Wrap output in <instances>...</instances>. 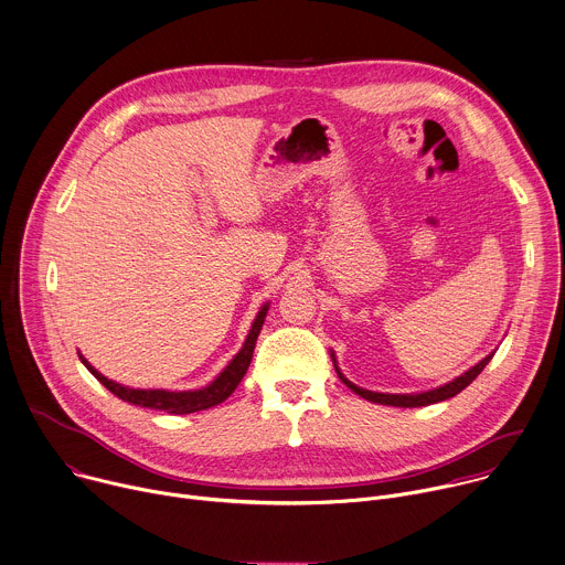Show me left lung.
I'll return each instance as SVG.
<instances>
[{
	"instance_id": "left-lung-1",
	"label": "left lung",
	"mask_w": 565,
	"mask_h": 565,
	"mask_svg": "<svg viewBox=\"0 0 565 565\" xmlns=\"http://www.w3.org/2000/svg\"><path fill=\"white\" fill-rule=\"evenodd\" d=\"M492 356H494V352H490L483 361H479L475 367H470L468 372H463L461 376H457V379H452L449 383H445V385H438V387H434V390H427V392H414V394H383V392H372V390H365V387H359V385H354L343 372H341V367H338V361H335V354L331 352V361H333V367H335V374H338V379H341L354 394H359V396H363L365 401H370V403H379V405H394V407H425V405H431V403H440V401H447V398H452V396H457L459 392H463L481 372H483V367L492 361Z\"/></svg>"
}]
</instances>
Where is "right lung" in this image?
Instances as JSON below:
<instances>
[{"mask_svg": "<svg viewBox=\"0 0 565 565\" xmlns=\"http://www.w3.org/2000/svg\"><path fill=\"white\" fill-rule=\"evenodd\" d=\"M269 311V302H265L254 322H252V329L245 338V343L241 348V352L230 361V365L224 367L209 385L200 387V390H182V392H171V390H140V387H129V385H122V383H116L106 379L104 374H99L79 352V361L84 363V367L108 390L116 394L118 398L127 401V403H134L138 407H149V409H162V412H169V414H193V412H202V409H209L213 405H220L222 401H227L234 390L238 387V383L243 381V376L247 374L249 370V363L254 359V350H256V341H258V333L265 324V316Z\"/></svg>", "mask_w": 565, "mask_h": 565, "instance_id": "right-lung-1", "label": "right lung"}]
</instances>
